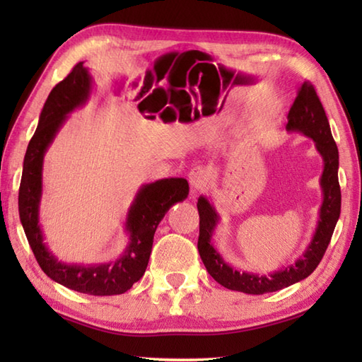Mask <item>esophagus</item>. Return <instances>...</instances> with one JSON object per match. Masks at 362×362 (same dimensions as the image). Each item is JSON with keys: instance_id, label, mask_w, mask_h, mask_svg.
<instances>
[{"instance_id": "esophagus-1", "label": "esophagus", "mask_w": 362, "mask_h": 362, "mask_svg": "<svg viewBox=\"0 0 362 362\" xmlns=\"http://www.w3.org/2000/svg\"><path fill=\"white\" fill-rule=\"evenodd\" d=\"M188 180H189L191 189L201 191L206 187V183H209V171L202 166H196L189 171Z\"/></svg>"}]
</instances>
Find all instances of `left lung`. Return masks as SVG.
Segmentation results:
<instances>
[{
    "mask_svg": "<svg viewBox=\"0 0 362 362\" xmlns=\"http://www.w3.org/2000/svg\"><path fill=\"white\" fill-rule=\"evenodd\" d=\"M286 129L291 132H302L313 138L316 143L319 153L324 158V173H322L320 187L324 191V202L320 206L319 222L314 232L313 240L305 253L300 257L296 264H289L269 275H258L250 272H238L230 267L216 249L211 245V236L216 227L219 216L209 199L199 197V241L197 249L206 271L222 286L232 291L245 292V294H266L288 288L300 280L311 275L324 258V253L332 240L336 222L341 214V187L337 179V168H339V152L329 130L328 118L322 107L320 99L314 90L311 82H303L298 88L294 104L291 105L288 113Z\"/></svg>",
    "mask_w": 362,
    "mask_h": 362,
    "instance_id": "left-lung-1",
    "label": "left lung"
}]
</instances>
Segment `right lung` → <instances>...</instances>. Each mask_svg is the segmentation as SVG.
<instances>
[{
    "label": "right lung",
    "mask_w": 362,
    "mask_h": 362,
    "mask_svg": "<svg viewBox=\"0 0 362 362\" xmlns=\"http://www.w3.org/2000/svg\"><path fill=\"white\" fill-rule=\"evenodd\" d=\"M91 82L93 79L88 68L83 66V62H79L62 82L51 90L23 161L18 211L21 226L25 228L37 263L51 280L83 294L117 296L129 291L135 281L141 279L149 263L157 226L174 204L185 201L189 187L188 182L180 177L161 179L143 185L127 213L126 230L129 232V245L113 263L95 266L66 264L52 255L43 243L42 228L38 224L43 157L65 122L66 115L87 103ZM161 109L163 104L153 99V95L144 98L138 104V110L141 113H151L148 117L151 119L156 118L152 117V113H158Z\"/></svg>",
    "instance_id": "1"
}]
</instances>
